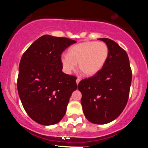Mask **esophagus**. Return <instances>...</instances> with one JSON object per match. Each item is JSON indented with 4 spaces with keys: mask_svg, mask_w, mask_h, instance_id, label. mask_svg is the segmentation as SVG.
Instances as JSON below:
<instances>
[{
    "mask_svg": "<svg viewBox=\"0 0 148 148\" xmlns=\"http://www.w3.org/2000/svg\"><path fill=\"white\" fill-rule=\"evenodd\" d=\"M80 81H81V79H80V78H77V79H76V84H79V82H80Z\"/></svg>",
    "mask_w": 148,
    "mask_h": 148,
    "instance_id": "esophagus-1",
    "label": "esophagus"
}]
</instances>
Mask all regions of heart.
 Segmentation results:
<instances>
[{
  "mask_svg": "<svg viewBox=\"0 0 148 148\" xmlns=\"http://www.w3.org/2000/svg\"><path fill=\"white\" fill-rule=\"evenodd\" d=\"M109 50L105 42L88 41L71 47L68 54L63 53L60 62L64 72L71 74L79 63L85 76H92L101 71L108 57Z\"/></svg>",
  "mask_w": 148,
  "mask_h": 148,
  "instance_id": "1",
  "label": "heart"
}]
</instances>
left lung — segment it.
<instances>
[{
    "instance_id": "obj_1",
    "label": "left lung",
    "mask_w": 148,
    "mask_h": 148,
    "mask_svg": "<svg viewBox=\"0 0 148 148\" xmlns=\"http://www.w3.org/2000/svg\"><path fill=\"white\" fill-rule=\"evenodd\" d=\"M109 50L106 63L99 72L81 80L78 89L82 94L85 116L92 123L103 125L114 120L126 106L132 72L127 52L116 42L99 38Z\"/></svg>"
}]
</instances>
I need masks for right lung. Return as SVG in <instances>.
Returning <instances> with one entry per match:
<instances>
[{
	"label": "right lung",
	"mask_w": 148,
	"mask_h": 148,
	"mask_svg": "<svg viewBox=\"0 0 148 148\" xmlns=\"http://www.w3.org/2000/svg\"><path fill=\"white\" fill-rule=\"evenodd\" d=\"M75 40L45 35L24 52L20 60L18 93L27 114L42 125H55L67 111L76 77L62 72V53Z\"/></svg>",
	"instance_id": "obj_1"
}]
</instances>
